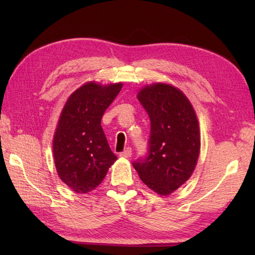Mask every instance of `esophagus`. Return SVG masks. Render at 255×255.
Wrapping results in <instances>:
<instances>
[{
  "instance_id": "obj_1",
  "label": "esophagus",
  "mask_w": 255,
  "mask_h": 255,
  "mask_svg": "<svg viewBox=\"0 0 255 255\" xmlns=\"http://www.w3.org/2000/svg\"><path fill=\"white\" fill-rule=\"evenodd\" d=\"M131 148H126L124 151H122L121 153H119V155L122 156V158H129V156H131Z\"/></svg>"
}]
</instances>
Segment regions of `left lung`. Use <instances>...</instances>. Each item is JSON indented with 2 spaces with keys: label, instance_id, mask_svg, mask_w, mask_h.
<instances>
[{
  "label": "left lung",
  "instance_id": "1",
  "mask_svg": "<svg viewBox=\"0 0 255 255\" xmlns=\"http://www.w3.org/2000/svg\"><path fill=\"white\" fill-rule=\"evenodd\" d=\"M138 100L150 119L148 153L132 162L141 181L160 195L185 183L196 166L200 136L187 97L167 84L145 86Z\"/></svg>",
  "mask_w": 255,
  "mask_h": 255
}]
</instances>
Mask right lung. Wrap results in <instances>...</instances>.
<instances>
[{
    "instance_id": "obj_1",
    "label": "right lung",
    "mask_w": 255,
    "mask_h": 255,
    "mask_svg": "<svg viewBox=\"0 0 255 255\" xmlns=\"http://www.w3.org/2000/svg\"><path fill=\"white\" fill-rule=\"evenodd\" d=\"M122 88V83H86L63 107L53 138V156L59 177L74 192L88 193L99 186L117 160L101 121Z\"/></svg>"
}]
</instances>
